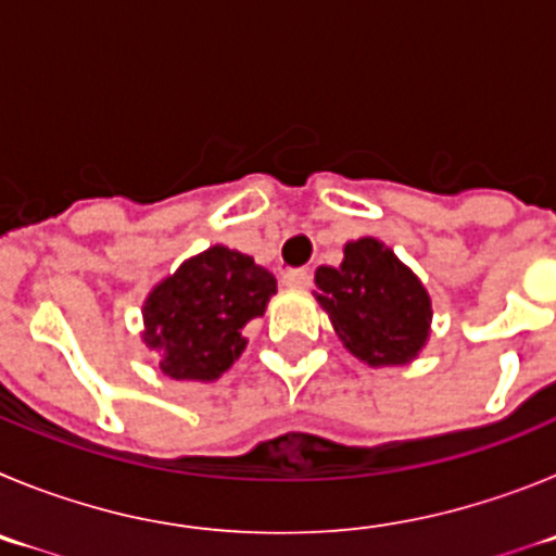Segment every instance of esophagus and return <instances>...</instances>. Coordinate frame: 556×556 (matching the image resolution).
<instances>
[{
  "label": "esophagus",
  "mask_w": 556,
  "mask_h": 556,
  "mask_svg": "<svg viewBox=\"0 0 556 556\" xmlns=\"http://www.w3.org/2000/svg\"><path fill=\"white\" fill-rule=\"evenodd\" d=\"M309 282H313V274H309L307 268H290V271H285L282 277L285 288H293V290L309 288Z\"/></svg>",
  "instance_id": "1"
}]
</instances>
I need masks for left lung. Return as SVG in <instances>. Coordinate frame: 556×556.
Here are the masks:
<instances>
[{
    "label": "left lung",
    "instance_id": "obj_1",
    "mask_svg": "<svg viewBox=\"0 0 556 556\" xmlns=\"http://www.w3.org/2000/svg\"><path fill=\"white\" fill-rule=\"evenodd\" d=\"M315 302L349 354L371 368L418 359L432 332V299L409 266L377 238L343 247L338 268L315 271Z\"/></svg>",
    "mask_w": 556,
    "mask_h": 556
}]
</instances>
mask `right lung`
Instances as JSON below:
<instances>
[{"instance_id": "obj_1", "label": "right lung", "mask_w": 556, "mask_h": 556, "mask_svg": "<svg viewBox=\"0 0 556 556\" xmlns=\"http://www.w3.org/2000/svg\"><path fill=\"white\" fill-rule=\"evenodd\" d=\"M277 279L229 247L193 254L160 279L143 302L141 340L177 382H213L241 357L252 318L266 313Z\"/></svg>"}]
</instances>
